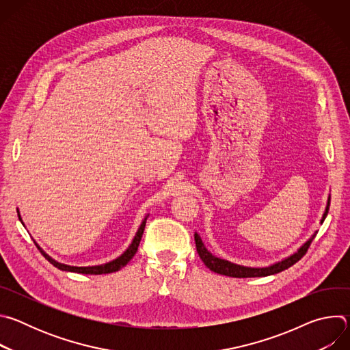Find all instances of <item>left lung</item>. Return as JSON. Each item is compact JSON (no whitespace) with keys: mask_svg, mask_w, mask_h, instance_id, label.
<instances>
[{"mask_svg":"<svg viewBox=\"0 0 350 350\" xmlns=\"http://www.w3.org/2000/svg\"><path fill=\"white\" fill-rule=\"evenodd\" d=\"M329 201L331 199L328 198V204H327V208H325V212L323 215V219H321V223L324 221V219L327 217V213H328V209H329ZM317 232H314L312 235V238L309 241H306L301 247L297 249V252H295L293 255L285 258L284 260L281 262H277L269 267H246V266H239V265H235V263H231L228 260H224V259H220V258H216L215 255H212L206 246L204 245L201 237H199L196 232L193 234V238H195V245H196V252L199 255V258L202 259V262L205 263V266L208 269H211L212 271L217 273V274H223V275H227V277H235V278H249V277H266V275H271V274H277L280 271H284L286 270L288 267L293 266L296 262L301 260L306 252L312 243V241L314 239Z\"/></svg>","mask_w":350,"mask_h":350,"instance_id":"1","label":"left lung"}]
</instances>
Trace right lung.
Instances as JSON below:
<instances>
[{"instance_id":"obj_1","label":"right lung","mask_w":350,"mask_h":350,"mask_svg":"<svg viewBox=\"0 0 350 350\" xmlns=\"http://www.w3.org/2000/svg\"><path fill=\"white\" fill-rule=\"evenodd\" d=\"M18 216H19V220L22 221L21 219V215H19V211H18ZM148 217V216H146ZM146 217L142 220L133 242L130 243V246L126 249L124 254H122L118 259L109 262V263H105V265H99V266H88V267H76V266H68V265H64V263H59L57 260H54L51 256H48L42 249L36 243V246L40 249V252L42 254V256L51 263L54 265L57 269L62 270V271H72V273H80V274H108V273H113V271H119L122 267H124L131 259L133 256L135 255L137 249H138V245H139V241L142 238V234H144V228H145V223H146Z\"/></svg>"}]
</instances>
